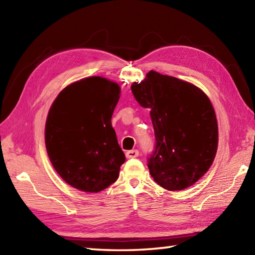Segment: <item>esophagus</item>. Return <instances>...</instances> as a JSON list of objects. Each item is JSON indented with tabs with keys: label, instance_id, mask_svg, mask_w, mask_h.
Returning <instances> with one entry per match:
<instances>
[{
	"label": "esophagus",
	"instance_id": "34e87169",
	"mask_svg": "<svg viewBox=\"0 0 255 255\" xmlns=\"http://www.w3.org/2000/svg\"><path fill=\"white\" fill-rule=\"evenodd\" d=\"M139 155V151L133 149V150H129L126 152V158L127 159H132V158H137V156Z\"/></svg>",
	"mask_w": 255,
	"mask_h": 255
}]
</instances>
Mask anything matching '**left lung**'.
<instances>
[{
  "label": "left lung",
  "mask_w": 255,
  "mask_h": 255,
  "mask_svg": "<svg viewBox=\"0 0 255 255\" xmlns=\"http://www.w3.org/2000/svg\"><path fill=\"white\" fill-rule=\"evenodd\" d=\"M140 105L150 110L155 145L148 158L153 180L169 191H182L208 171L218 145L214 107L197 86L150 71L131 85Z\"/></svg>",
  "instance_id": "left-lung-1"
}]
</instances>
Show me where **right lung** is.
<instances>
[{
    "instance_id": "obj_1",
    "label": "right lung",
    "mask_w": 255,
    "mask_h": 255,
    "mask_svg": "<svg viewBox=\"0 0 255 255\" xmlns=\"http://www.w3.org/2000/svg\"><path fill=\"white\" fill-rule=\"evenodd\" d=\"M119 96L117 83L86 78L63 89L48 113V156L58 174L80 191L97 193L112 185L126 160L111 121Z\"/></svg>"
}]
</instances>
